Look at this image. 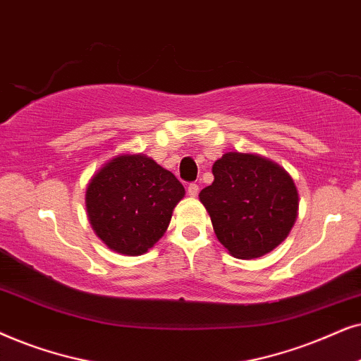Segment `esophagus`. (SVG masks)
<instances>
[{"mask_svg": "<svg viewBox=\"0 0 361 361\" xmlns=\"http://www.w3.org/2000/svg\"><path fill=\"white\" fill-rule=\"evenodd\" d=\"M198 193H200V186L196 183H190L188 185V195L193 196V198H195V196H198Z\"/></svg>", "mask_w": 361, "mask_h": 361, "instance_id": "esophagus-1", "label": "esophagus"}]
</instances>
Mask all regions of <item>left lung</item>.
I'll return each instance as SVG.
<instances>
[{"instance_id":"left-lung-1","label":"left lung","mask_w":361,"mask_h":361,"mask_svg":"<svg viewBox=\"0 0 361 361\" xmlns=\"http://www.w3.org/2000/svg\"><path fill=\"white\" fill-rule=\"evenodd\" d=\"M214 181L200 200L219 243L238 259H256L277 247L295 223L299 195L286 170L251 153H224Z\"/></svg>"}]
</instances>
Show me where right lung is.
Here are the masks:
<instances>
[{"label":"right lung","mask_w":361,"mask_h":361,"mask_svg":"<svg viewBox=\"0 0 361 361\" xmlns=\"http://www.w3.org/2000/svg\"><path fill=\"white\" fill-rule=\"evenodd\" d=\"M185 188L145 155H120L94 175L85 193L95 234L110 249L140 256L163 236Z\"/></svg>","instance_id":"right-lung-1"}]
</instances>
